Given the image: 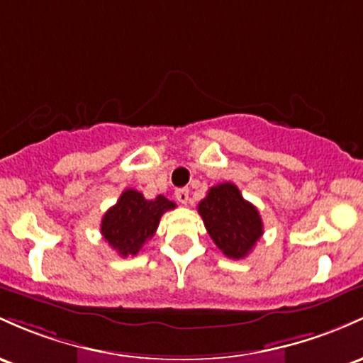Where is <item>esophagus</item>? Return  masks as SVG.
Here are the masks:
<instances>
[{"label":"esophagus","instance_id":"esophagus-1","mask_svg":"<svg viewBox=\"0 0 363 363\" xmlns=\"http://www.w3.org/2000/svg\"><path fill=\"white\" fill-rule=\"evenodd\" d=\"M175 198H177L179 203H182V205H186V203L189 201V189L188 188H181L175 191Z\"/></svg>","mask_w":363,"mask_h":363}]
</instances>
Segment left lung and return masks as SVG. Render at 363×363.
Listing matches in <instances>:
<instances>
[{
    "instance_id": "left-lung-1",
    "label": "left lung",
    "mask_w": 363,
    "mask_h": 363,
    "mask_svg": "<svg viewBox=\"0 0 363 363\" xmlns=\"http://www.w3.org/2000/svg\"><path fill=\"white\" fill-rule=\"evenodd\" d=\"M198 213L218 250L234 260L245 258L264 234L257 206L246 201L233 182L210 188L198 205Z\"/></svg>"
}]
</instances>
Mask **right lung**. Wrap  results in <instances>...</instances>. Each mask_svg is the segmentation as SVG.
<instances>
[{
	"label": "right lung",
	"mask_w": 363,
	"mask_h": 363,
	"mask_svg": "<svg viewBox=\"0 0 363 363\" xmlns=\"http://www.w3.org/2000/svg\"><path fill=\"white\" fill-rule=\"evenodd\" d=\"M172 208L175 203L162 194L155 200H146L139 191L125 189L118 201L103 215L101 234L121 257H134L157 233L162 215Z\"/></svg>",
	"instance_id": "right-lung-1"
}]
</instances>
